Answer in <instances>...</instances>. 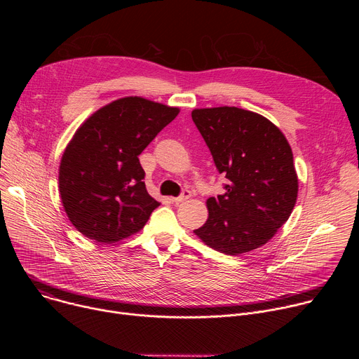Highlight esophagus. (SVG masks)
Returning <instances> with one entry per match:
<instances>
[{
    "mask_svg": "<svg viewBox=\"0 0 359 359\" xmlns=\"http://www.w3.org/2000/svg\"><path fill=\"white\" fill-rule=\"evenodd\" d=\"M191 196V191L190 190H183L182 191V194L180 196H177V197H170V201L172 203H180V201H183V200H186V198H189Z\"/></svg>",
    "mask_w": 359,
    "mask_h": 359,
    "instance_id": "1",
    "label": "esophagus"
}]
</instances>
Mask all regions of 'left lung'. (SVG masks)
Returning a JSON list of instances; mask_svg holds the SVG:
<instances>
[{
	"mask_svg": "<svg viewBox=\"0 0 359 359\" xmlns=\"http://www.w3.org/2000/svg\"><path fill=\"white\" fill-rule=\"evenodd\" d=\"M191 119L229 182L208 200L209 219L194 233L237 255L266 244L288 220L298 193L292 151L264 116L234 107L194 109Z\"/></svg>",
	"mask_w": 359,
	"mask_h": 359,
	"instance_id": "8db88e82",
	"label": "left lung"
}]
</instances>
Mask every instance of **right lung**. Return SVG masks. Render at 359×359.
<instances>
[{"label": "right lung", "instance_id": "obj_1", "mask_svg": "<svg viewBox=\"0 0 359 359\" xmlns=\"http://www.w3.org/2000/svg\"><path fill=\"white\" fill-rule=\"evenodd\" d=\"M179 114L143 97H122L76 130L60 166V193L83 236L112 243L139 231L159 206L144 184L139 155Z\"/></svg>", "mask_w": 359, "mask_h": 359}]
</instances>
